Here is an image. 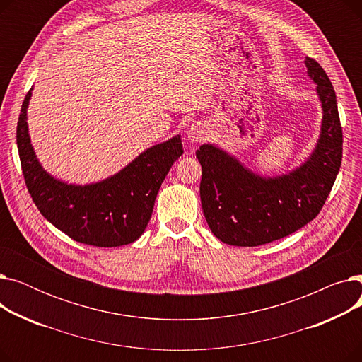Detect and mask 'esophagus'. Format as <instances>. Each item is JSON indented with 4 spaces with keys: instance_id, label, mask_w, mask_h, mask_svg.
Segmentation results:
<instances>
[{
    "instance_id": "esophagus-1",
    "label": "esophagus",
    "mask_w": 362,
    "mask_h": 362,
    "mask_svg": "<svg viewBox=\"0 0 362 362\" xmlns=\"http://www.w3.org/2000/svg\"><path fill=\"white\" fill-rule=\"evenodd\" d=\"M206 138V129L204 123H194L187 129V139L192 144H198Z\"/></svg>"
}]
</instances>
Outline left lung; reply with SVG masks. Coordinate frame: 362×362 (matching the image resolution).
<instances>
[{
  "mask_svg": "<svg viewBox=\"0 0 362 362\" xmlns=\"http://www.w3.org/2000/svg\"><path fill=\"white\" fill-rule=\"evenodd\" d=\"M317 85L321 126L305 161L281 175L265 176L246 167L230 152L202 144L199 195L205 220L217 239L233 246H258L281 239L317 217L341 163V127L336 93L322 67L303 60Z\"/></svg>",
  "mask_w": 362,
  "mask_h": 362,
  "instance_id": "8db88e82",
  "label": "left lung"
}]
</instances>
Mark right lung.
I'll return each instance as SVG.
<instances>
[{
  "label": "right lung",
  "mask_w": 362,
  "mask_h": 362,
  "mask_svg": "<svg viewBox=\"0 0 362 362\" xmlns=\"http://www.w3.org/2000/svg\"><path fill=\"white\" fill-rule=\"evenodd\" d=\"M32 89L17 123V149L28 191L40 213L76 242L112 248L138 240L151 218L168 170L183 154L182 136L146 148L117 173L86 185L57 179L33 149L28 108Z\"/></svg>",
  "instance_id": "1"
}]
</instances>
